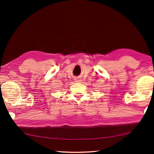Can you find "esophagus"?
Here are the masks:
<instances>
[{"instance_id":"1","label":"esophagus","mask_w":154,"mask_h":154,"mask_svg":"<svg viewBox=\"0 0 154 154\" xmlns=\"http://www.w3.org/2000/svg\"><path fill=\"white\" fill-rule=\"evenodd\" d=\"M82 81V78L81 76L75 77L74 79V82H81Z\"/></svg>"}]
</instances>
